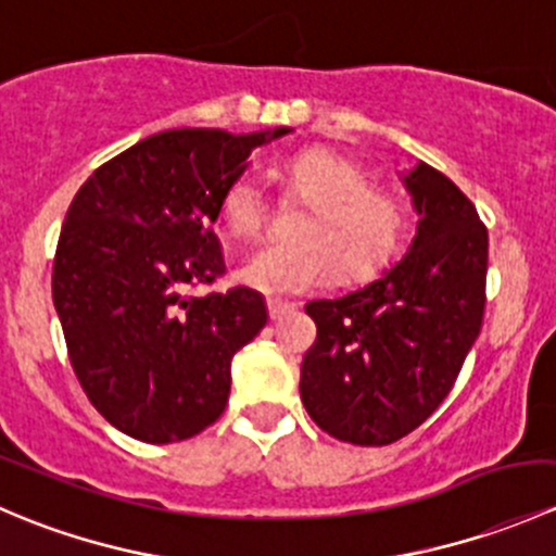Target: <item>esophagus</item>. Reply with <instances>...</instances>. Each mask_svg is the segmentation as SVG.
I'll return each mask as SVG.
<instances>
[{"instance_id":"esophagus-1","label":"esophagus","mask_w":556,"mask_h":556,"mask_svg":"<svg viewBox=\"0 0 556 556\" xmlns=\"http://www.w3.org/2000/svg\"><path fill=\"white\" fill-rule=\"evenodd\" d=\"M268 317L271 319H279L282 317V314H288V312H293V304H288V301H274V299H268Z\"/></svg>"}]
</instances>
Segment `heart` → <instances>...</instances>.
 <instances>
[{
    "label": "heart",
    "mask_w": 556,
    "mask_h": 556,
    "mask_svg": "<svg viewBox=\"0 0 556 556\" xmlns=\"http://www.w3.org/2000/svg\"><path fill=\"white\" fill-rule=\"evenodd\" d=\"M282 201L304 204L290 223L295 242L257 252L239 271L247 288L295 295L325 282H357L390 261L406 237L408 212L401 195L374 185L366 166L328 148H312L282 166ZM220 220L239 242H257L271 220L263 185L242 172L220 195Z\"/></svg>",
    "instance_id": "b5f03b06"
}]
</instances>
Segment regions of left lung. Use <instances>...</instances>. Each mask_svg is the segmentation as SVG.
<instances>
[{"instance_id": "1", "label": "left lung", "mask_w": 556, "mask_h": 556, "mask_svg": "<svg viewBox=\"0 0 556 556\" xmlns=\"http://www.w3.org/2000/svg\"><path fill=\"white\" fill-rule=\"evenodd\" d=\"M417 210L412 250L355 293L309 301L317 339L301 366V401L325 433L387 446L444 403L481 330L486 226L446 174H406Z\"/></svg>"}]
</instances>
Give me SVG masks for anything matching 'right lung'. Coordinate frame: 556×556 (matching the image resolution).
<instances>
[{
	"mask_svg": "<svg viewBox=\"0 0 556 556\" xmlns=\"http://www.w3.org/2000/svg\"><path fill=\"white\" fill-rule=\"evenodd\" d=\"M172 128L99 166L66 210L53 304L88 401L131 439L172 444L226 412L231 361L266 325L261 293L190 295L226 274L215 220L252 148L288 134Z\"/></svg>",
	"mask_w": 556,
	"mask_h": 556,
	"instance_id": "add662e5",
	"label": "right lung"
}]
</instances>
